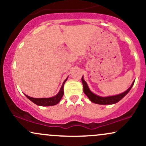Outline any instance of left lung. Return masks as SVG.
<instances>
[{
    "mask_svg": "<svg viewBox=\"0 0 146 146\" xmlns=\"http://www.w3.org/2000/svg\"><path fill=\"white\" fill-rule=\"evenodd\" d=\"M82 84L84 87V93L86 95V96L89 98L90 101L95 104H102V105L113 104H116L117 102L120 101L123 97H125V95L128 94V93L130 91V90L131 89L132 86H133L134 82H133L131 86H130L128 90H125V92L121 93V94L114 95V96L105 97V98H104V97L98 96V95L94 94V93H93L91 91H90L89 88H88V85H87L86 82L83 79V77L82 78Z\"/></svg>",
    "mask_w": 146,
    "mask_h": 146,
    "instance_id": "8db88e82",
    "label": "left lung"
}]
</instances>
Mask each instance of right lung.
I'll list each match as a JSON object with an SVG mask.
<instances>
[{"label": "right lung", "mask_w": 146, "mask_h": 146, "mask_svg": "<svg viewBox=\"0 0 146 146\" xmlns=\"http://www.w3.org/2000/svg\"><path fill=\"white\" fill-rule=\"evenodd\" d=\"M67 80V78L64 80L62 85L61 88H60L59 93L57 94L56 96L52 97V98H33L31 97L26 95V97L29 99V100H31V102H33L34 104H36V105L41 106H54L58 104L64 95V85L65 82Z\"/></svg>", "instance_id": "right-lung-1"}]
</instances>
